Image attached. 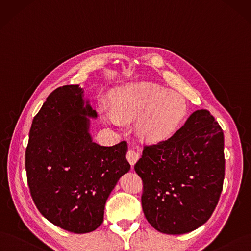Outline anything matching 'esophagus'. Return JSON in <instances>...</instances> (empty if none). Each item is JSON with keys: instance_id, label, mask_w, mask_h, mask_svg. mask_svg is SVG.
I'll list each match as a JSON object with an SVG mask.
<instances>
[{"instance_id": "obj_1", "label": "esophagus", "mask_w": 251, "mask_h": 251, "mask_svg": "<svg viewBox=\"0 0 251 251\" xmlns=\"http://www.w3.org/2000/svg\"><path fill=\"white\" fill-rule=\"evenodd\" d=\"M140 157H141V151L138 150V149H135V148H131V149L128 151V153H127V159H128L129 163L131 164L132 169H133L134 164L137 162V160L140 159Z\"/></svg>"}]
</instances>
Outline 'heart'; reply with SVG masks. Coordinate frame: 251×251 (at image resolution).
<instances>
[{
    "label": "heart",
    "instance_id": "obj_1",
    "mask_svg": "<svg viewBox=\"0 0 251 251\" xmlns=\"http://www.w3.org/2000/svg\"><path fill=\"white\" fill-rule=\"evenodd\" d=\"M187 114V102L180 93L150 81L131 82L117 89L113 108L102 104V121L117 129L136 120L137 135L146 143L164 142L177 131Z\"/></svg>",
    "mask_w": 251,
    "mask_h": 251
}]
</instances>
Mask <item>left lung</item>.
I'll return each instance as SVG.
<instances>
[{
  "label": "left lung",
  "instance_id": "8db88e82",
  "mask_svg": "<svg viewBox=\"0 0 251 251\" xmlns=\"http://www.w3.org/2000/svg\"><path fill=\"white\" fill-rule=\"evenodd\" d=\"M224 132L208 110L193 111L168 141L145 147L134 170L144 182L142 205L160 233L182 235L206 224L225 179Z\"/></svg>",
  "mask_w": 251,
  "mask_h": 251
}]
</instances>
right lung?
<instances>
[{
  "mask_svg": "<svg viewBox=\"0 0 251 251\" xmlns=\"http://www.w3.org/2000/svg\"><path fill=\"white\" fill-rule=\"evenodd\" d=\"M91 119L97 113L79 85L55 89L33 119L25 150L35 205L51 224L75 234L102 224L110 192L130 170L126 142H93Z\"/></svg>",
  "mask_w": 251,
  "mask_h": 251,
  "instance_id": "right-lung-1",
  "label": "right lung"
}]
</instances>
